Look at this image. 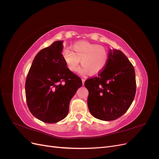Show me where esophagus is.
<instances>
[{"label":"esophagus","instance_id":"esophagus-1","mask_svg":"<svg viewBox=\"0 0 159 159\" xmlns=\"http://www.w3.org/2000/svg\"><path fill=\"white\" fill-rule=\"evenodd\" d=\"M81 81H82V84H83V85H84V83H85V79H81Z\"/></svg>","mask_w":159,"mask_h":159}]
</instances>
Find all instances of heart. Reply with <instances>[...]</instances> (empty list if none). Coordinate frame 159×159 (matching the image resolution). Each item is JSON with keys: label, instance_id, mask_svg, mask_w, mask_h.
<instances>
[{"label": "heart", "instance_id": "b5f03b06", "mask_svg": "<svg viewBox=\"0 0 159 159\" xmlns=\"http://www.w3.org/2000/svg\"><path fill=\"white\" fill-rule=\"evenodd\" d=\"M72 51L65 49L61 56L68 69L76 71L80 60L82 67L79 70L81 75L88 74L97 75L102 71L108 61V52L104 47L88 42L81 41L75 43L71 46Z\"/></svg>", "mask_w": 159, "mask_h": 159}]
</instances>
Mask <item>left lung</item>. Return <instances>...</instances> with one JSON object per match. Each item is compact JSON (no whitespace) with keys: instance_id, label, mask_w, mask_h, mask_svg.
<instances>
[{"instance_id":"left-lung-1","label":"left lung","mask_w":159,"mask_h":159,"mask_svg":"<svg viewBox=\"0 0 159 159\" xmlns=\"http://www.w3.org/2000/svg\"><path fill=\"white\" fill-rule=\"evenodd\" d=\"M107 64L98 76L85 81L88 106L93 116L113 121L125 113L136 93L134 67L121 50L109 49Z\"/></svg>"}]
</instances>
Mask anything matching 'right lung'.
I'll return each instance as SVG.
<instances>
[{"label":"right lung","mask_w":159,"mask_h":159,"mask_svg":"<svg viewBox=\"0 0 159 159\" xmlns=\"http://www.w3.org/2000/svg\"><path fill=\"white\" fill-rule=\"evenodd\" d=\"M64 41H56L38 53L25 84L28 109L38 119L55 123L69 112L71 98L82 85L78 75L70 71L62 58Z\"/></svg>","instance_id":"add662e5"}]
</instances>
